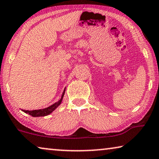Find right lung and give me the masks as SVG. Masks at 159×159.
<instances>
[{"instance_id": "1", "label": "right lung", "mask_w": 159, "mask_h": 159, "mask_svg": "<svg viewBox=\"0 0 159 159\" xmlns=\"http://www.w3.org/2000/svg\"><path fill=\"white\" fill-rule=\"evenodd\" d=\"M64 92H65V89L62 93V95H61V98L59 100L58 102H55L54 104H53L51 106L48 107L47 108H44V109H41V110H23V111L26 113L29 114L30 116L33 117H42V116H46L49 115L50 113L54 111V110L56 109V108L59 106V105L61 104V101H62L63 97L64 95Z\"/></svg>"}]
</instances>
